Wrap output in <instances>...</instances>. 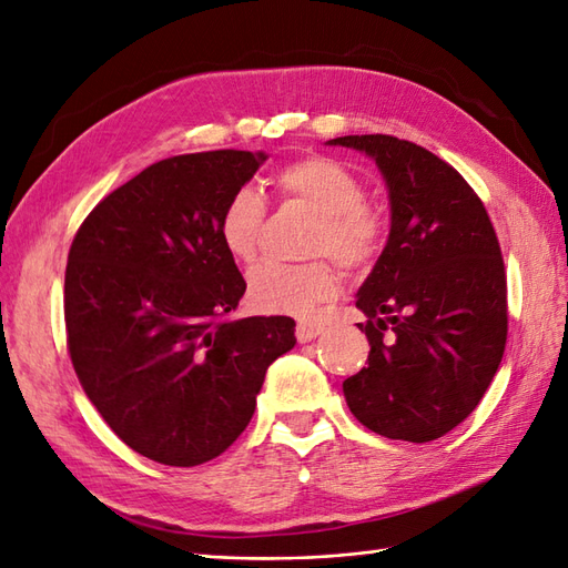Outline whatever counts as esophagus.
Instances as JSON below:
<instances>
[{
	"label": "esophagus",
	"instance_id": "34e87169",
	"mask_svg": "<svg viewBox=\"0 0 568 568\" xmlns=\"http://www.w3.org/2000/svg\"><path fill=\"white\" fill-rule=\"evenodd\" d=\"M322 332H324V326L322 324H314V322H300L295 326V336H297L300 344H307V341L316 338Z\"/></svg>",
	"mask_w": 568,
	"mask_h": 568
}]
</instances>
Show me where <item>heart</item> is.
Returning <instances> with one entry per match:
<instances>
[{
    "instance_id": "heart-1",
    "label": "heart",
    "mask_w": 568,
    "mask_h": 568,
    "mask_svg": "<svg viewBox=\"0 0 568 568\" xmlns=\"http://www.w3.org/2000/svg\"><path fill=\"white\" fill-rule=\"evenodd\" d=\"M273 186L285 201L316 213L310 254L332 256L348 273L365 271L382 254L385 217L365 203L363 181L328 156L310 154L275 171ZM268 207L258 191L242 186L227 195L217 215V236L232 258L248 263L258 254ZM336 293V271L328 258L307 263L263 261L248 273L246 295L252 307L268 314L310 316Z\"/></svg>"
}]
</instances>
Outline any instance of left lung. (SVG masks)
<instances>
[{
  "label": "left lung",
  "instance_id": "left-lung-1",
  "mask_svg": "<svg viewBox=\"0 0 568 568\" xmlns=\"http://www.w3.org/2000/svg\"><path fill=\"white\" fill-rule=\"evenodd\" d=\"M385 174L392 230L355 307L371 341L344 382L351 414L392 440L428 443L463 424L506 351L508 285L481 197L455 166L394 135H346Z\"/></svg>",
  "mask_w": 568,
  "mask_h": 568
}]
</instances>
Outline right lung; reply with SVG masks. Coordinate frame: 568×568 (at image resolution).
<instances>
[{
    "label": "right lung",
    "instance_id": "add662e5",
    "mask_svg": "<svg viewBox=\"0 0 568 568\" xmlns=\"http://www.w3.org/2000/svg\"><path fill=\"white\" fill-rule=\"evenodd\" d=\"M266 154L213 150L154 162L79 224L64 271L74 373L135 453L195 467L240 438L295 320H232L246 281L217 236L227 195Z\"/></svg>",
    "mask_w": 568,
    "mask_h": 568
}]
</instances>
